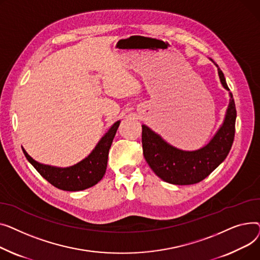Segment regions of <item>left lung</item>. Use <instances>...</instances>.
Segmentation results:
<instances>
[{"label": "left lung", "mask_w": 260, "mask_h": 260, "mask_svg": "<svg viewBox=\"0 0 260 260\" xmlns=\"http://www.w3.org/2000/svg\"><path fill=\"white\" fill-rule=\"evenodd\" d=\"M210 60L217 67L220 83L229 92L230 101L222 124L207 145L197 150H181L166 142L148 126L142 125L143 153L146 161L152 171L169 184L185 186L202 181L225 159L234 141L236 108L233 95L222 71L214 60Z\"/></svg>", "instance_id": "1"}]
</instances>
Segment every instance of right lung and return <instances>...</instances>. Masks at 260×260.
<instances>
[{
  "label": "right lung",
  "instance_id": "right-lung-1",
  "mask_svg": "<svg viewBox=\"0 0 260 260\" xmlns=\"http://www.w3.org/2000/svg\"><path fill=\"white\" fill-rule=\"evenodd\" d=\"M119 124L120 120L115 121L102 136L91 153L70 167L62 168L41 164L30 156L23 147L22 149L27 160L52 186L64 191H82L96 185L105 175L109 149Z\"/></svg>",
  "mask_w": 260,
  "mask_h": 260
}]
</instances>
